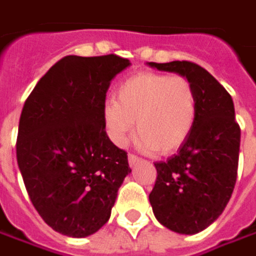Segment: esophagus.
Instances as JSON below:
<instances>
[{
    "mask_svg": "<svg viewBox=\"0 0 256 256\" xmlns=\"http://www.w3.org/2000/svg\"><path fill=\"white\" fill-rule=\"evenodd\" d=\"M139 162H140V158H138L136 154H132V153L128 154V164H130L132 168H133V166H136Z\"/></svg>",
    "mask_w": 256,
    "mask_h": 256,
    "instance_id": "1",
    "label": "esophagus"
}]
</instances>
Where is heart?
I'll return each mask as SVG.
<instances>
[{
  "label": "heart",
  "mask_w": 256,
  "mask_h": 256,
  "mask_svg": "<svg viewBox=\"0 0 256 256\" xmlns=\"http://www.w3.org/2000/svg\"><path fill=\"white\" fill-rule=\"evenodd\" d=\"M196 112V92L186 77L140 72L120 84L117 100L104 103L103 123L108 139L122 148L136 122L140 149H153L164 156L189 138Z\"/></svg>",
  "instance_id": "b5f03b06"
}]
</instances>
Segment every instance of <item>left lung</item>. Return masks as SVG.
Listing matches in <instances>:
<instances>
[{
	"mask_svg": "<svg viewBox=\"0 0 256 256\" xmlns=\"http://www.w3.org/2000/svg\"><path fill=\"white\" fill-rule=\"evenodd\" d=\"M148 64L184 76L196 92L194 128L176 154L154 163L158 178L149 194L153 214L163 226L194 235L216 220L235 188L240 144L235 107L224 86L194 62Z\"/></svg>",
	"mask_w": 256,
	"mask_h": 256,
	"instance_id": "8db88e82",
	"label": "left lung"
}]
</instances>
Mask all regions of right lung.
<instances>
[{"label": "right lung", "instance_id": "1", "mask_svg": "<svg viewBox=\"0 0 256 256\" xmlns=\"http://www.w3.org/2000/svg\"><path fill=\"white\" fill-rule=\"evenodd\" d=\"M128 66L116 54L67 56L22 107L18 168L40 216L62 235L84 238L102 228L132 172L128 153L108 139L103 123L110 82Z\"/></svg>", "mask_w": 256, "mask_h": 256}]
</instances>
